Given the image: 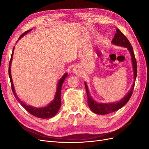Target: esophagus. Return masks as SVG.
<instances>
[{"instance_id":"34e87169","label":"esophagus","mask_w":149,"mask_h":149,"mask_svg":"<svg viewBox=\"0 0 149 149\" xmlns=\"http://www.w3.org/2000/svg\"><path fill=\"white\" fill-rule=\"evenodd\" d=\"M73 72L75 74H79L80 72V68L79 67V66H75V67L73 68Z\"/></svg>"}]
</instances>
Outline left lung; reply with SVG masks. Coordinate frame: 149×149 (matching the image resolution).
I'll return each mask as SVG.
<instances>
[{
	"label": "left lung",
	"mask_w": 149,
	"mask_h": 149,
	"mask_svg": "<svg viewBox=\"0 0 149 149\" xmlns=\"http://www.w3.org/2000/svg\"><path fill=\"white\" fill-rule=\"evenodd\" d=\"M112 43L113 44V45L125 47L128 49V51L131 54V62H132V64H133V73H134V82H133V85H132V86L131 87L130 90L128 92L127 95L125 96V97H123L121 100L117 102H111V103L110 102L109 103H99L93 100L90 95L86 83L85 82V88H86L87 96H88V104L89 107L90 108L91 111L96 114H100V115L108 114L110 113L113 112L115 111H117L118 109L123 107L130 100L132 94H133V91L134 87L135 80L137 76V63L135 58L133 47H132L130 42L128 40V38L126 37V36L118 29H117V32L114 36V38H113Z\"/></svg>",
	"instance_id": "8db88e82"
}]
</instances>
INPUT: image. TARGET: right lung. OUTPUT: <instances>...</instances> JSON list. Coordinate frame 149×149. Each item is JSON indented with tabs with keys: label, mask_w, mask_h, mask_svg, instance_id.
Wrapping results in <instances>:
<instances>
[{
	"label": "right lung",
	"mask_w": 149,
	"mask_h": 149,
	"mask_svg": "<svg viewBox=\"0 0 149 149\" xmlns=\"http://www.w3.org/2000/svg\"><path fill=\"white\" fill-rule=\"evenodd\" d=\"M31 31H32V29L27 31L26 32L23 33V34L19 37L18 40H19L21 37H23L24 36H25L27 34V33H28ZM14 49H15V47L13 49L12 56H11V59H10V63H9L8 75H9V77L10 79L11 85H12V91L13 93V95H14L15 98L16 99V100H17L19 102L21 105L23 106L27 112L30 113L31 114H32V115H34V116H36L37 117H38L40 118H51V117H54V115L58 112L59 109L61 107V93L62 85L64 83V80L65 79L66 77H67L68 74L67 73L64 74L63 75L62 77L61 78L60 80H59L58 83V85H57L56 92V94H55L53 100L50 103L48 104L47 106L37 108V107H33V106H31L29 105H27V104H26L24 102L21 101L19 99V97L17 96V95H16V93H15V87H14V85L13 84L12 75H11V64H12V61L13 59Z\"/></svg>",
	"instance_id": "obj_1"
}]
</instances>
